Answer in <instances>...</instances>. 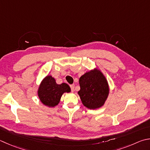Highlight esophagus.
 <instances>
[{"mask_svg": "<svg viewBox=\"0 0 150 150\" xmlns=\"http://www.w3.org/2000/svg\"><path fill=\"white\" fill-rule=\"evenodd\" d=\"M70 87H71V91L72 92L74 91V88H75V85H74V84H71Z\"/></svg>", "mask_w": 150, "mask_h": 150, "instance_id": "1", "label": "esophagus"}]
</instances>
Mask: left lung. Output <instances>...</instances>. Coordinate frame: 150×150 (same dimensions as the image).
Instances as JSON below:
<instances>
[{
    "instance_id": "left-lung-1",
    "label": "left lung",
    "mask_w": 150,
    "mask_h": 150,
    "mask_svg": "<svg viewBox=\"0 0 150 150\" xmlns=\"http://www.w3.org/2000/svg\"><path fill=\"white\" fill-rule=\"evenodd\" d=\"M81 102L87 108H101L107 100L110 88L108 81L99 69H94L84 73L79 79Z\"/></svg>"
}]
</instances>
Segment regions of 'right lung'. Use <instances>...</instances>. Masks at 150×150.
<instances>
[{
    "label": "right lung",
    "instance_id": "obj_1",
    "mask_svg": "<svg viewBox=\"0 0 150 150\" xmlns=\"http://www.w3.org/2000/svg\"><path fill=\"white\" fill-rule=\"evenodd\" d=\"M70 92L71 88L67 84H57L55 79L51 75H47L40 84L38 96L43 104L53 108L58 104L64 92Z\"/></svg>",
    "mask_w": 150,
    "mask_h": 150
}]
</instances>
